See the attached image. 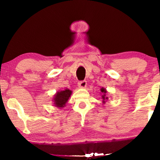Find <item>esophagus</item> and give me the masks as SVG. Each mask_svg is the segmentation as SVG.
<instances>
[{
	"instance_id": "34e87169",
	"label": "esophagus",
	"mask_w": 160,
	"mask_h": 160,
	"mask_svg": "<svg viewBox=\"0 0 160 160\" xmlns=\"http://www.w3.org/2000/svg\"><path fill=\"white\" fill-rule=\"evenodd\" d=\"M78 86L80 88H85L87 86V81L86 80H83V81H80V82H78Z\"/></svg>"
}]
</instances>
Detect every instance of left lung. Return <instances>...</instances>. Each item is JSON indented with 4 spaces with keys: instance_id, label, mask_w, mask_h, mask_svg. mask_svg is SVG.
<instances>
[{
    "instance_id": "obj_1",
    "label": "left lung",
    "mask_w": 160,
    "mask_h": 160,
    "mask_svg": "<svg viewBox=\"0 0 160 160\" xmlns=\"http://www.w3.org/2000/svg\"><path fill=\"white\" fill-rule=\"evenodd\" d=\"M101 92H102L104 93V94H103L102 97V99H103V102H105L104 100L108 99V97H106V94H105L107 93V90H105V89H104V88H101Z\"/></svg>"
}]
</instances>
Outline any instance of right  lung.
I'll return each mask as SVG.
<instances>
[{"label":"right lung","mask_w":160,"mask_h":160,"mask_svg":"<svg viewBox=\"0 0 160 160\" xmlns=\"http://www.w3.org/2000/svg\"><path fill=\"white\" fill-rule=\"evenodd\" d=\"M71 94L72 91L68 90V89H66L65 90L59 91L58 92H56L53 99L54 106L56 107L61 108V109L64 107Z\"/></svg>","instance_id":"obj_1"}]
</instances>
